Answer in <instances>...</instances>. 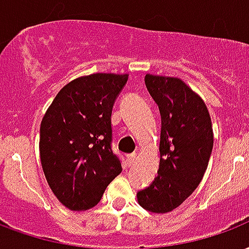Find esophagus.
<instances>
[{"mask_svg":"<svg viewBox=\"0 0 249 249\" xmlns=\"http://www.w3.org/2000/svg\"><path fill=\"white\" fill-rule=\"evenodd\" d=\"M136 157H137V154H136V153L128 154V156H126V161H128V165H132V163L136 161Z\"/></svg>","mask_w":249,"mask_h":249,"instance_id":"1","label":"esophagus"}]
</instances>
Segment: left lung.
Returning a JSON list of instances; mask_svg holds the SVG:
<instances>
[{"label": "left lung", "instance_id": "obj_1", "mask_svg": "<svg viewBox=\"0 0 249 249\" xmlns=\"http://www.w3.org/2000/svg\"><path fill=\"white\" fill-rule=\"evenodd\" d=\"M145 84L161 113V158L157 177L137 200L150 213H166L199 186L213 152V124L202 97L181 79L146 73Z\"/></svg>", "mask_w": 249, "mask_h": 249}]
</instances>
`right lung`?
I'll use <instances>...</instances> for the list:
<instances>
[{
    "label": "right lung",
    "instance_id": "right-lung-1",
    "mask_svg": "<svg viewBox=\"0 0 249 249\" xmlns=\"http://www.w3.org/2000/svg\"><path fill=\"white\" fill-rule=\"evenodd\" d=\"M128 73H92L66 84L40 123L39 156L50 189L72 211L92 209L123 167L110 116Z\"/></svg>",
    "mask_w": 249,
    "mask_h": 249
}]
</instances>
